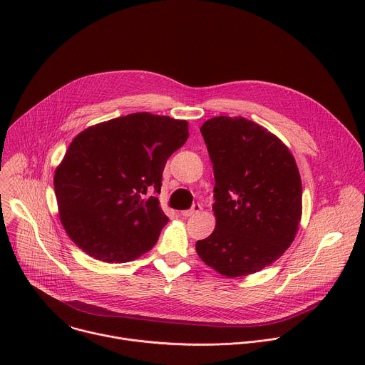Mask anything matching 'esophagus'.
I'll use <instances>...</instances> for the list:
<instances>
[{"label": "esophagus", "instance_id": "esophagus-1", "mask_svg": "<svg viewBox=\"0 0 365 365\" xmlns=\"http://www.w3.org/2000/svg\"><path fill=\"white\" fill-rule=\"evenodd\" d=\"M200 210H202V206H200L199 203H193L190 210H187V211H182L180 214H182L183 217H192V215H195V214L200 212Z\"/></svg>", "mask_w": 365, "mask_h": 365}]
</instances>
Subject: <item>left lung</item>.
I'll use <instances>...</instances> for the list:
<instances>
[{
  "mask_svg": "<svg viewBox=\"0 0 365 365\" xmlns=\"http://www.w3.org/2000/svg\"><path fill=\"white\" fill-rule=\"evenodd\" d=\"M212 162L214 232L196 242L202 262L225 277L252 274L290 247L302 217V180L289 148L244 117L200 127Z\"/></svg>",
  "mask_w": 365,
  "mask_h": 365,
  "instance_id": "left-lung-1",
  "label": "left lung"
}]
</instances>
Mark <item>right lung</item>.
Masks as SVG:
<instances>
[{
    "instance_id": "1",
    "label": "right lung",
    "mask_w": 365,
    "mask_h": 365,
    "mask_svg": "<svg viewBox=\"0 0 365 365\" xmlns=\"http://www.w3.org/2000/svg\"><path fill=\"white\" fill-rule=\"evenodd\" d=\"M187 137V121L150 113L78 134L55 172L71 240L106 263H127L151 250L169 221L151 193H160L166 162Z\"/></svg>"
}]
</instances>
